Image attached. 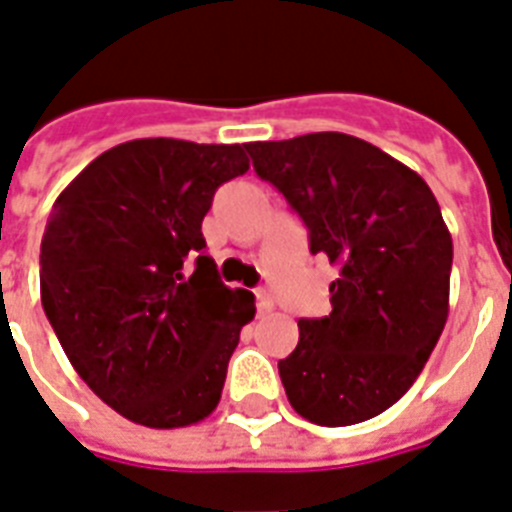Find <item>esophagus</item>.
I'll use <instances>...</instances> for the list:
<instances>
[{
    "label": "esophagus",
    "mask_w": 512,
    "mask_h": 512,
    "mask_svg": "<svg viewBox=\"0 0 512 512\" xmlns=\"http://www.w3.org/2000/svg\"><path fill=\"white\" fill-rule=\"evenodd\" d=\"M255 297H257V310H260V313H270V310H273V297H270L265 289H257Z\"/></svg>",
    "instance_id": "34e87169"
}]
</instances>
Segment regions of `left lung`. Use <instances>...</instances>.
Wrapping results in <instances>:
<instances>
[{"instance_id": "obj_1", "label": "left lung", "mask_w": 512, "mask_h": 512, "mask_svg": "<svg viewBox=\"0 0 512 512\" xmlns=\"http://www.w3.org/2000/svg\"><path fill=\"white\" fill-rule=\"evenodd\" d=\"M255 173L336 268L331 313L302 318L278 360L286 397L318 426L384 413L421 376L450 313L452 236L415 170L357 136L321 131L244 144Z\"/></svg>"}]
</instances>
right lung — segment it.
Segmentation results:
<instances>
[{"mask_svg": "<svg viewBox=\"0 0 512 512\" xmlns=\"http://www.w3.org/2000/svg\"><path fill=\"white\" fill-rule=\"evenodd\" d=\"M247 170L242 144L134 139L54 202L44 313L91 392L139 426L181 429L218 407L255 294L220 281L202 220L215 189Z\"/></svg>", "mask_w": 512, "mask_h": 512, "instance_id": "add662e5", "label": "right lung"}]
</instances>
